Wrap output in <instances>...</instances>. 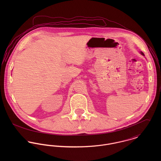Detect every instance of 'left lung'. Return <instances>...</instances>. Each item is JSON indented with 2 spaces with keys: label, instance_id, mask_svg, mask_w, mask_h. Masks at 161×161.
<instances>
[{
  "label": "left lung",
  "instance_id": "1",
  "mask_svg": "<svg viewBox=\"0 0 161 161\" xmlns=\"http://www.w3.org/2000/svg\"><path fill=\"white\" fill-rule=\"evenodd\" d=\"M141 54L142 55H143V56H144V53H143L142 52H141Z\"/></svg>",
  "mask_w": 161,
  "mask_h": 161
}]
</instances>
